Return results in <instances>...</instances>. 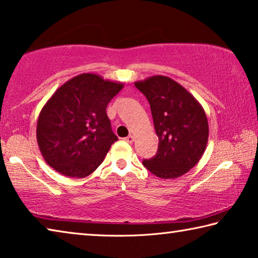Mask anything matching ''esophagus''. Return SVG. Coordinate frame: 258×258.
Here are the masks:
<instances>
[{
  "instance_id": "obj_1",
  "label": "esophagus",
  "mask_w": 258,
  "mask_h": 258,
  "mask_svg": "<svg viewBox=\"0 0 258 258\" xmlns=\"http://www.w3.org/2000/svg\"><path fill=\"white\" fill-rule=\"evenodd\" d=\"M123 141H124L125 143H128V144H132V143H134L135 138H134V136H132V135H130V136L123 138Z\"/></svg>"
}]
</instances>
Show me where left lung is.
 I'll return each instance as SVG.
<instances>
[{
	"label": "left lung",
	"mask_w": 258,
	"mask_h": 258,
	"mask_svg": "<svg viewBox=\"0 0 258 258\" xmlns=\"http://www.w3.org/2000/svg\"><path fill=\"white\" fill-rule=\"evenodd\" d=\"M151 105L159 150L143 164L162 179L179 178L192 169L206 150L209 122L201 103L165 76H152L136 81Z\"/></svg>",
	"instance_id": "left-lung-1"
}]
</instances>
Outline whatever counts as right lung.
<instances>
[{
    "mask_svg": "<svg viewBox=\"0 0 258 258\" xmlns=\"http://www.w3.org/2000/svg\"><path fill=\"white\" fill-rule=\"evenodd\" d=\"M123 84L81 74L56 89L39 113L36 137L44 160L66 177L93 173L117 137L106 106Z\"/></svg>",
    "mask_w": 258,
    "mask_h": 258,
    "instance_id": "obj_1",
    "label": "right lung"
}]
</instances>
